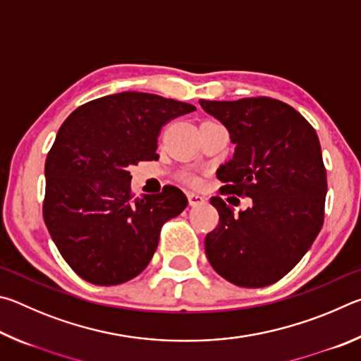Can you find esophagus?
<instances>
[{
  "label": "esophagus",
  "mask_w": 361,
  "mask_h": 361,
  "mask_svg": "<svg viewBox=\"0 0 361 361\" xmlns=\"http://www.w3.org/2000/svg\"><path fill=\"white\" fill-rule=\"evenodd\" d=\"M188 199H189V204H191L192 207L195 205H202L205 202V199L202 197L200 194H195V192H189L188 194Z\"/></svg>",
  "instance_id": "1"
}]
</instances>
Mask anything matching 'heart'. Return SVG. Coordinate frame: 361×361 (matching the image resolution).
<instances>
[{
  "label": "heart",
  "instance_id": "b5f03b06",
  "mask_svg": "<svg viewBox=\"0 0 361 361\" xmlns=\"http://www.w3.org/2000/svg\"><path fill=\"white\" fill-rule=\"evenodd\" d=\"M192 181H195V180H194V178H192Z\"/></svg>",
  "mask_w": 361,
  "mask_h": 361
}]
</instances>
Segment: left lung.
Here are the masks:
<instances>
[{
  "label": "left lung",
  "instance_id": "obj_1",
  "mask_svg": "<svg viewBox=\"0 0 361 361\" xmlns=\"http://www.w3.org/2000/svg\"><path fill=\"white\" fill-rule=\"evenodd\" d=\"M199 103L228 129L235 146L231 161L216 170L226 183L221 192L253 200L235 215L221 197H212L219 223L205 237L207 258L237 286L276 283L301 261L322 229L326 170L319 137L280 100Z\"/></svg>",
  "mask_w": 361,
  "mask_h": 361
}]
</instances>
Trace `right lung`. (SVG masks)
<instances>
[{"label": "right lung", "mask_w": 361, "mask_h": 361, "mask_svg": "<svg viewBox=\"0 0 361 361\" xmlns=\"http://www.w3.org/2000/svg\"><path fill=\"white\" fill-rule=\"evenodd\" d=\"M194 109L154 94L121 92L79 106L60 127L46 159L42 215L79 277L119 285L149 264L162 224L188 199L175 186L133 199L129 169L159 159L162 126Z\"/></svg>", "instance_id": "add662e5"}]
</instances>
